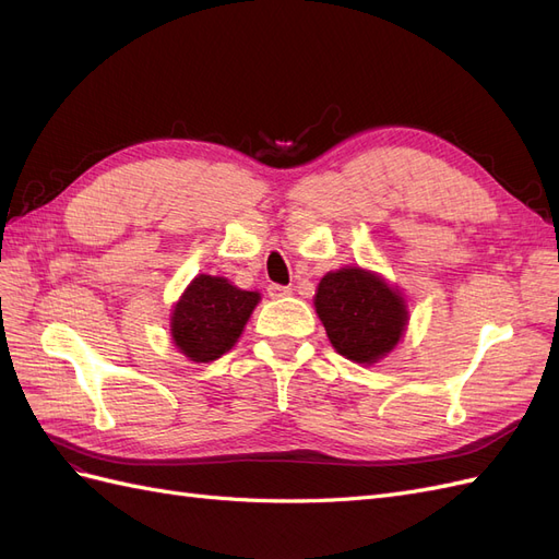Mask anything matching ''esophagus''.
<instances>
[{"label": "esophagus", "instance_id": "esophagus-1", "mask_svg": "<svg viewBox=\"0 0 559 559\" xmlns=\"http://www.w3.org/2000/svg\"><path fill=\"white\" fill-rule=\"evenodd\" d=\"M289 294H292L289 286H282V284H267V296H270V298H284V296H289Z\"/></svg>", "mask_w": 559, "mask_h": 559}]
</instances>
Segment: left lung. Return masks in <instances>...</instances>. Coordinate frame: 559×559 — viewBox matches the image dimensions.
I'll list each match as a JSON object with an SVG mask.
<instances>
[{
	"label": "left lung",
	"mask_w": 559,
	"mask_h": 559,
	"mask_svg": "<svg viewBox=\"0 0 559 559\" xmlns=\"http://www.w3.org/2000/svg\"><path fill=\"white\" fill-rule=\"evenodd\" d=\"M314 308L335 352L357 364H376L392 352L408 319L399 292L361 267L321 277Z\"/></svg>",
	"instance_id": "left-lung-1"
}]
</instances>
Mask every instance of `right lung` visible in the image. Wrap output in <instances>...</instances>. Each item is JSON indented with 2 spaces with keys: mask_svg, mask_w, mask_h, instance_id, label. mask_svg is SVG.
I'll use <instances>...</instances> for the list:
<instances>
[{
  "mask_svg": "<svg viewBox=\"0 0 559 559\" xmlns=\"http://www.w3.org/2000/svg\"><path fill=\"white\" fill-rule=\"evenodd\" d=\"M259 298L257 292H242L224 277H195L173 312L175 345L198 364L218 359L238 343Z\"/></svg>",
  "mask_w": 559,
  "mask_h": 559,
  "instance_id": "add662e5",
  "label": "right lung"
}]
</instances>
